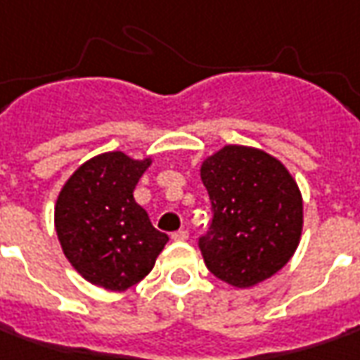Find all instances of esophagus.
<instances>
[{"label":"esophagus","instance_id":"obj_1","mask_svg":"<svg viewBox=\"0 0 360 360\" xmlns=\"http://www.w3.org/2000/svg\"><path fill=\"white\" fill-rule=\"evenodd\" d=\"M171 239H173V241H187V239H189V231L187 229L175 231V233L171 235Z\"/></svg>","mask_w":360,"mask_h":360}]
</instances>
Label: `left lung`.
Listing matches in <instances>:
<instances>
[{
	"label": "left lung",
	"instance_id": "obj_1",
	"mask_svg": "<svg viewBox=\"0 0 360 360\" xmlns=\"http://www.w3.org/2000/svg\"><path fill=\"white\" fill-rule=\"evenodd\" d=\"M213 221L199 237L205 265L237 289L255 287L289 263L303 231V197L279 159L225 145L201 165Z\"/></svg>",
	"mask_w": 360,
	"mask_h": 360
}]
</instances>
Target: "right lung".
I'll use <instances>...</instances> for the list:
<instances>
[{"mask_svg": "<svg viewBox=\"0 0 360 360\" xmlns=\"http://www.w3.org/2000/svg\"><path fill=\"white\" fill-rule=\"evenodd\" d=\"M151 159L109 151L85 161L63 185L56 231L81 277L107 291H127L149 275L169 237L135 203L137 181Z\"/></svg>", "mask_w": 360, "mask_h": 360, "instance_id": "right-lung-1", "label": "right lung"}]
</instances>
